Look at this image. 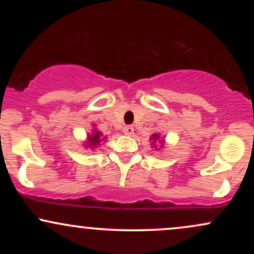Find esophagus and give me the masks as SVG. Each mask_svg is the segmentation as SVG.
Here are the masks:
<instances>
[{"instance_id":"obj_1","label":"esophagus","mask_w":254,"mask_h":254,"mask_svg":"<svg viewBox=\"0 0 254 254\" xmlns=\"http://www.w3.org/2000/svg\"><path fill=\"white\" fill-rule=\"evenodd\" d=\"M123 132H124V135L131 136L133 133V127H131V125H127V127H124Z\"/></svg>"}]
</instances>
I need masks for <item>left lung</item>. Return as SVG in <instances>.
<instances>
[{
	"label": "left lung",
	"instance_id": "8db88e82",
	"mask_svg": "<svg viewBox=\"0 0 254 254\" xmlns=\"http://www.w3.org/2000/svg\"><path fill=\"white\" fill-rule=\"evenodd\" d=\"M150 141H151V144L155 145L156 142H160V143H162V142H164V139L160 138L159 133H153V135H151V137H150Z\"/></svg>",
	"mask_w": 254,
	"mask_h": 254
}]
</instances>
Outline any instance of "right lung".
Masks as SVG:
<instances>
[{"instance_id": "add662e5", "label": "right lung", "mask_w": 254, "mask_h": 254, "mask_svg": "<svg viewBox=\"0 0 254 254\" xmlns=\"http://www.w3.org/2000/svg\"><path fill=\"white\" fill-rule=\"evenodd\" d=\"M100 131L98 130H93L92 133H88V136H87V138H88V141H87V144L89 145L90 148H95L98 147L99 144H100V142L103 141L105 137H101Z\"/></svg>"}]
</instances>
